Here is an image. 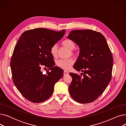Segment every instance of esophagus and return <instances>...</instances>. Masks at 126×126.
<instances>
[{
  "mask_svg": "<svg viewBox=\"0 0 126 126\" xmlns=\"http://www.w3.org/2000/svg\"><path fill=\"white\" fill-rule=\"evenodd\" d=\"M69 74V72H68V71H64V74H63V75H64V76H66V75H68Z\"/></svg>",
  "mask_w": 126,
  "mask_h": 126,
  "instance_id": "esophagus-1",
  "label": "esophagus"
}]
</instances>
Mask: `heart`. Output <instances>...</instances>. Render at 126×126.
I'll return each mask as SVG.
<instances>
[{
	"label": "heart",
	"instance_id": "b5f03b06",
	"mask_svg": "<svg viewBox=\"0 0 126 126\" xmlns=\"http://www.w3.org/2000/svg\"><path fill=\"white\" fill-rule=\"evenodd\" d=\"M62 45L69 50H70L69 55H75V52L72 50L75 48V44L73 41L70 39H66L62 42ZM50 52L53 57H56L58 53V46L56 44L53 45L50 49ZM74 61L72 58L66 59H60L57 61V64L59 67L65 70H68L70 68L71 66L74 64Z\"/></svg>",
	"mask_w": 126,
	"mask_h": 126
}]
</instances>
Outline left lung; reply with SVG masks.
Segmentation results:
<instances>
[{
    "mask_svg": "<svg viewBox=\"0 0 126 126\" xmlns=\"http://www.w3.org/2000/svg\"><path fill=\"white\" fill-rule=\"evenodd\" d=\"M67 38L80 48L74 68L83 73L70 72L72 80L69 86L71 97L86 104L94 101L107 88L111 81L113 59L105 37L91 30L71 31Z\"/></svg>",
    "mask_w": 126,
    "mask_h": 126,
    "instance_id": "obj_1",
    "label": "left lung"
}]
</instances>
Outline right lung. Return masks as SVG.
<instances>
[{"label":"right lung","instance_id":"obj_1","mask_svg":"<svg viewBox=\"0 0 126 126\" xmlns=\"http://www.w3.org/2000/svg\"><path fill=\"white\" fill-rule=\"evenodd\" d=\"M65 33V30L56 32L38 28L24 32L18 39L10 66L13 82L28 100L38 103L47 100L53 93L55 84L63 77V70L54 66L50 49ZM42 65L50 68L46 74L41 71Z\"/></svg>","mask_w":126,"mask_h":126}]
</instances>
